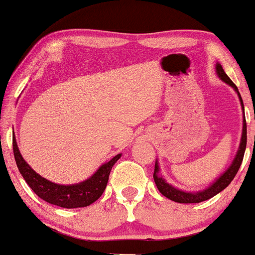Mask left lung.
Instances as JSON below:
<instances>
[{"label":"left lung","mask_w":255,"mask_h":255,"mask_svg":"<svg viewBox=\"0 0 255 255\" xmlns=\"http://www.w3.org/2000/svg\"><path fill=\"white\" fill-rule=\"evenodd\" d=\"M216 71H217V74L219 78H221L223 81L228 83L235 88V90L238 94L240 103H242V108L244 111V103H243V99L240 96V93L238 92V88L235 83L232 82V80L226 75V73L224 72V69L219 64L216 66ZM245 113V111H244ZM246 142H247V128H246V120H245V114H244V121H243V135H242V141H240L239 145V149L237 152V155L235 160H233L232 165L230 166V168L226 170V172L223 174V175L219 177V179L216 181L215 183H212L208 189L198 191V193H186V191L179 190L176 188H174L173 186H170L166 182L165 180L162 179L161 176L159 175V166L158 162H155L154 166V173H153V179H154V182L156 184V188H158L160 193H161L163 196H166L169 200H172L174 202H177V203H200V202L207 201L209 198L214 197L215 195H217L218 193H221L222 190H224L226 187L231 183V181L235 179L236 174L238 173V170L240 168V165H242L243 159H244V154H245V149H246Z\"/></svg>","instance_id":"1"}]
</instances>
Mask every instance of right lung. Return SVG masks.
Returning a JSON list of instances; mask_svg holds the SVG:
<instances>
[{
  "label": "right lung",
  "instance_id": "obj_1",
  "mask_svg": "<svg viewBox=\"0 0 255 255\" xmlns=\"http://www.w3.org/2000/svg\"><path fill=\"white\" fill-rule=\"evenodd\" d=\"M12 149L19 173L22 174L31 189L34 191V194L38 195L41 200L46 201L47 203L67 209L88 207L96 200H99L107 187L111 168L121 158V154L114 156L109 162L101 166L92 177L81 183L62 186V184L53 183L44 179L27 165L23 156L20 155L15 135H12Z\"/></svg>",
  "mask_w": 255,
  "mask_h": 255
}]
</instances>
